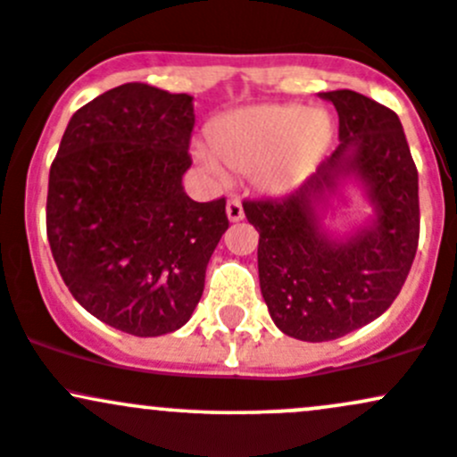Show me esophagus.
<instances>
[{
	"instance_id": "34e87169",
	"label": "esophagus",
	"mask_w": 457,
	"mask_h": 457,
	"mask_svg": "<svg viewBox=\"0 0 457 457\" xmlns=\"http://www.w3.org/2000/svg\"><path fill=\"white\" fill-rule=\"evenodd\" d=\"M227 215L230 222H239L244 218V207H242V200L239 198H228L227 203Z\"/></svg>"
}]
</instances>
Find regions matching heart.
<instances>
[{
  "label": "heart",
  "mask_w": 457,
  "mask_h": 457,
  "mask_svg": "<svg viewBox=\"0 0 457 457\" xmlns=\"http://www.w3.org/2000/svg\"><path fill=\"white\" fill-rule=\"evenodd\" d=\"M328 139L331 121L325 112L262 104L224 115L211 135L213 150H198V156L220 180L227 179V168L237 174L259 171L266 187L287 189L320 159Z\"/></svg>",
  "instance_id": "1"
}]
</instances>
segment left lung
I'll use <instances>...</instances> for the list:
<instances>
[{
    "mask_svg": "<svg viewBox=\"0 0 457 457\" xmlns=\"http://www.w3.org/2000/svg\"><path fill=\"white\" fill-rule=\"evenodd\" d=\"M322 97L340 117L337 150L292 194L244 200L259 233V286L270 316L305 342L336 340L379 318L403 287L420 233L419 171L396 112L348 89ZM345 173L365 180L378 220L331 243L312 200Z\"/></svg>",
    "mask_w": 457,
    "mask_h": 457,
    "instance_id": "8db88e82",
    "label": "left lung"
}]
</instances>
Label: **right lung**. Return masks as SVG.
<instances>
[{
	"label": "right lung",
	"mask_w": 457,
	"mask_h": 457,
	"mask_svg": "<svg viewBox=\"0 0 457 457\" xmlns=\"http://www.w3.org/2000/svg\"><path fill=\"white\" fill-rule=\"evenodd\" d=\"M194 124L187 93L129 82L73 112L50 168L58 272L87 312L130 336L189 320L228 228L227 200L183 191Z\"/></svg>",
	"instance_id": "1"
}]
</instances>
